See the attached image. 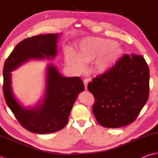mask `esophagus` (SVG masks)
Masks as SVG:
<instances>
[{"mask_svg": "<svg viewBox=\"0 0 158 158\" xmlns=\"http://www.w3.org/2000/svg\"><path fill=\"white\" fill-rule=\"evenodd\" d=\"M89 79H85L83 80V82H84V85H85V90H87V84L89 82Z\"/></svg>", "mask_w": 158, "mask_h": 158, "instance_id": "obj_1", "label": "esophagus"}]
</instances>
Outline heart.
<instances>
[{"label": "heart", "mask_w": 158, "mask_h": 158, "mask_svg": "<svg viewBox=\"0 0 158 158\" xmlns=\"http://www.w3.org/2000/svg\"><path fill=\"white\" fill-rule=\"evenodd\" d=\"M123 54V50L115 41L100 38H89L80 43L77 55L72 50L67 53V62L78 71H83L84 63L95 60L92 71L104 73L116 63Z\"/></svg>", "instance_id": "b5f03b06"}]
</instances>
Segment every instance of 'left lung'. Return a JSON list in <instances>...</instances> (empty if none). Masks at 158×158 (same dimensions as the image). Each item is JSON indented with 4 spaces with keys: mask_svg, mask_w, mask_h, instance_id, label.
I'll return each mask as SVG.
<instances>
[{
    "mask_svg": "<svg viewBox=\"0 0 158 158\" xmlns=\"http://www.w3.org/2000/svg\"><path fill=\"white\" fill-rule=\"evenodd\" d=\"M94 95L93 113L100 125L118 128L134 122L147 102L149 69L143 56L124 54L87 85Z\"/></svg>",
    "mask_w": 158,
    "mask_h": 158,
    "instance_id": "8db88e82",
    "label": "left lung"
}]
</instances>
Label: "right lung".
I'll use <instances>...</instances> for the list:
<instances>
[{"instance_id":"right-lung-1","label":"right lung","mask_w":158,"mask_h":158,"mask_svg":"<svg viewBox=\"0 0 158 158\" xmlns=\"http://www.w3.org/2000/svg\"><path fill=\"white\" fill-rule=\"evenodd\" d=\"M58 35L48 34L26 38L17 44L4 64L2 90L6 103L22 127L32 133L45 134L61 130L67 123L78 94L85 90L79 77H63L56 67L49 64L43 104L25 109L15 99L11 90V71L30 59L56 56Z\"/></svg>"}]
</instances>
